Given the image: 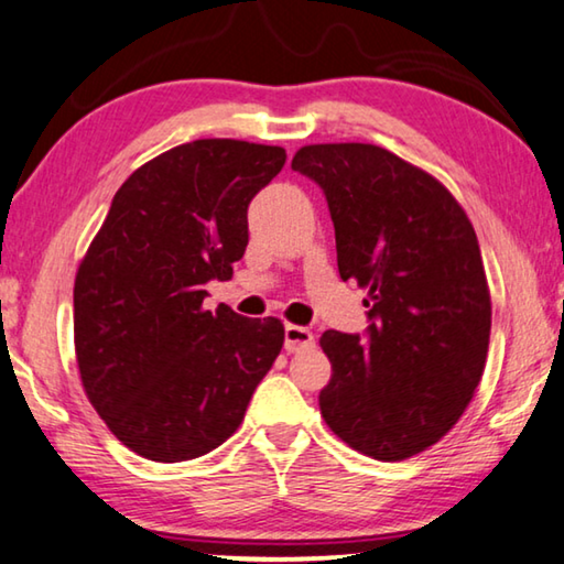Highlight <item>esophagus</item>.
Listing matches in <instances>:
<instances>
[{"mask_svg":"<svg viewBox=\"0 0 564 564\" xmlns=\"http://www.w3.org/2000/svg\"><path fill=\"white\" fill-rule=\"evenodd\" d=\"M312 345H315V335H312L307 327H284V349H288V352H300V349H307Z\"/></svg>","mask_w":564,"mask_h":564,"instance_id":"obj_1","label":"esophagus"}]
</instances>
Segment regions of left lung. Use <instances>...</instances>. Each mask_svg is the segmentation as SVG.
<instances>
[{"mask_svg":"<svg viewBox=\"0 0 564 564\" xmlns=\"http://www.w3.org/2000/svg\"><path fill=\"white\" fill-rule=\"evenodd\" d=\"M335 225L343 280L369 290L367 335L327 329L322 417L367 457L397 463L440 442L482 380L492 302L473 221L414 164L377 144H307Z\"/></svg>","mask_w":564,"mask_h":564,"instance_id":"left-lung-1","label":"left lung"}]
</instances>
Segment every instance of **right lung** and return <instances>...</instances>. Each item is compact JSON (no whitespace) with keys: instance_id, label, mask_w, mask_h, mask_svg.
I'll return each mask as SVG.
<instances>
[{"instance_id":"obj_1","label":"right lung","mask_w":564,"mask_h":564,"mask_svg":"<svg viewBox=\"0 0 564 564\" xmlns=\"http://www.w3.org/2000/svg\"><path fill=\"white\" fill-rule=\"evenodd\" d=\"M282 147L197 140L117 189L74 280V352L109 432L154 463L219 447L242 424L284 343L276 317L202 307L249 242L247 207L284 167Z\"/></svg>"}]
</instances>
